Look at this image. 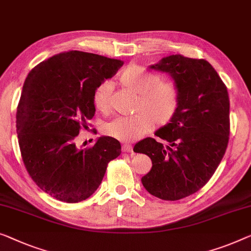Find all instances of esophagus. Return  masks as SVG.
Listing matches in <instances>:
<instances>
[{"label":"esophagus","mask_w":251,"mask_h":251,"mask_svg":"<svg viewBox=\"0 0 251 251\" xmlns=\"http://www.w3.org/2000/svg\"><path fill=\"white\" fill-rule=\"evenodd\" d=\"M122 151L123 152H126V153H130V152H133V148L130 147V145H128V144H124L122 147Z\"/></svg>","instance_id":"34e87169"}]
</instances>
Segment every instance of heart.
Here are the masks:
<instances>
[{
  "mask_svg": "<svg viewBox=\"0 0 251 251\" xmlns=\"http://www.w3.org/2000/svg\"><path fill=\"white\" fill-rule=\"evenodd\" d=\"M123 87L138 95L134 106L135 115L118 117L104 126V133L116 140L130 143L151 130L153 123L164 126L173 121L180 104V90L174 81L161 80L158 74L140 65H129L119 74ZM111 84L103 81L95 89L92 101L101 113L110 109Z\"/></svg>",
  "mask_w": 251,
  "mask_h": 251,
  "instance_id": "b5f03b06",
  "label": "heart"
}]
</instances>
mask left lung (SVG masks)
<instances>
[{"instance_id":"1","label":"left lung","mask_w":251,"mask_h":251,"mask_svg":"<svg viewBox=\"0 0 251 251\" xmlns=\"http://www.w3.org/2000/svg\"><path fill=\"white\" fill-rule=\"evenodd\" d=\"M150 69L173 77L180 104L173 121L154 133L167 145L148 137L134 151L152 160L151 170L142 177L144 188L161 200L178 201L206 185L221 162L230 134L229 95L205 59L170 55Z\"/></svg>"}]
</instances>
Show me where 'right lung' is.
I'll return each instance as SVG.
<instances>
[{"label": "right lung", "mask_w": 251, "mask_h": 251, "mask_svg": "<svg viewBox=\"0 0 251 251\" xmlns=\"http://www.w3.org/2000/svg\"><path fill=\"white\" fill-rule=\"evenodd\" d=\"M124 62L85 51L54 55L30 71L17 109L21 156L40 189L65 203H78L101 184L121 143L101 136L89 149L75 145L80 129L96 113L95 89Z\"/></svg>", "instance_id": "right-lung-1"}]
</instances>
